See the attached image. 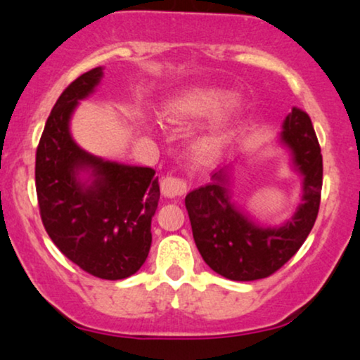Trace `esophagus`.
<instances>
[{"instance_id":"obj_1","label":"esophagus","mask_w":360,"mask_h":360,"mask_svg":"<svg viewBox=\"0 0 360 360\" xmlns=\"http://www.w3.org/2000/svg\"><path fill=\"white\" fill-rule=\"evenodd\" d=\"M161 193L165 198L169 199L181 198V195L188 193V184H186L183 179H179V177L167 176L161 181Z\"/></svg>"}]
</instances>
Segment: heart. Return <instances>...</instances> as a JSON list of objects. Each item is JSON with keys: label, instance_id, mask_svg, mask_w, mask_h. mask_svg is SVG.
Returning a JSON list of instances; mask_svg holds the SVG:
<instances>
[{"label": "heart", "instance_id": "obj_1", "mask_svg": "<svg viewBox=\"0 0 360 360\" xmlns=\"http://www.w3.org/2000/svg\"><path fill=\"white\" fill-rule=\"evenodd\" d=\"M230 94L227 90L209 87V85H195L179 90L162 102L160 108V120L165 127L183 128L186 124L214 113L227 102ZM232 128V113H219L212 123L193 138L189 151L195 161L209 165L222 155L227 148Z\"/></svg>", "mask_w": 360, "mask_h": 360}]
</instances>
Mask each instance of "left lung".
<instances>
[{"label":"left lung","mask_w":360,"mask_h":360,"mask_svg":"<svg viewBox=\"0 0 360 360\" xmlns=\"http://www.w3.org/2000/svg\"><path fill=\"white\" fill-rule=\"evenodd\" d=\"M278 143L301 177V202L278 225L262 224L233 199V166L212 172L210 183L186 195L195 247L215 273L233 281L270 276L303 245L316 222L323 188V156L308 113L293 108Z\"/></svg>","instance_id":"8db88e82"}]
</instances>
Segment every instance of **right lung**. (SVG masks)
I'll list each match as a JSON object with an SVG mask.
<instances>
[{"instance_id": "add662e5", "label": "right lung", "mask_w": 360, "mask_h": 360, "mask_svg": "<svg viewBox=\"0 0 360 360\" xmlns=\"http://www.w3.org/2000/svg\"><path fill=\"white\" fill-rule=\"evenodd\" d=\"M102 79L103 67H95L56 102L36 153V193L56 247L90 275L123 280L135 275L150 253L160 184L151 167L95 156L72 136L77 107Z\"/></svg>"}]
</instances>
